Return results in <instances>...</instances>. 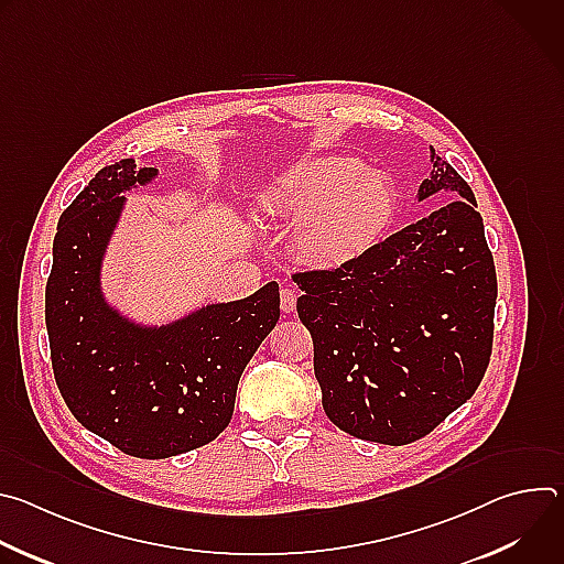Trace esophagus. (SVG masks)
Listing matches in <instances>:
<instances>
[{"mask_svg": "<svg viewBox=\"0 0 564 564\" xmlns=\"http://www.w3.org/2000/svg\"><path fill=\"white\" fill-rule=\"evenodd\" d=\"M296 307V292L292 288H283L281 290V310L288 314V312H294Z\"/></svg>", "mask_w": 564, "mask_h": 564, "instance_id": "34e87169", "label": "esophagus"}]
</instances>
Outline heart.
I'll use <instances>...</instances> for the list:
<instances>
[{
    "label": "heart",
    "mask_w": 564,
    "mask_h": 564,
    "mask_svg": "<svg viewBox=\"0 0 564 564\" xmlns=\"http://www.w3.org/2000/svg\"><path fill=\"white\" fill-rule=\"evenodd\" d=\"M270 216L294 225L296 257L321 270L361 259L397 212V189L357 158L318 155L283 172L261 196Z\"/></svg>",
    "instance_id": "1"
}]
</instances>
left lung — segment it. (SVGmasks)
Returning a JSON list of instances; mask_svg holds the SVG:
<instances>
[{
    "instance_id": "left-lung-1",
    "label": "left lung",
    "mask_w": 564,
    "mask_h": 564,
    "mask_svg": "<svg viewBox=\"0 0 564 564\" xmlns=\"http://www.w3.org/2000/svg\"><path fill=\"white\" fill-rule=\"evenodd\" d=\"M417 200L442 207L339 270L299 272L296 312L314 344L328 420L404 446L429 435L487 372L498 279L466 181L431 147Z\"/></svg>"
}]
</instances>
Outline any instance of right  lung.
I'll list each match as a JSON object with an SVG mask.
<instances>
[{
	"label": "right lung",
	"instance_id": "1",
	"mask_svg": "<svg viewBox=\"0 0 564 564\" xmlns=\"http://www.w3.org/2000/svg\"><path fill=\"white\" fill-rule=\"evenodd\" d=\"M158 176L124 158L62 212L46 283V330L57 388L73 417L127 455L163 459L216 440L238 379L279 321V283L142 326L107 303L100 272L124 192Z\"/></svg>",
	"mask_w": 564,
	"mask_h": 564
}]
</instances>
